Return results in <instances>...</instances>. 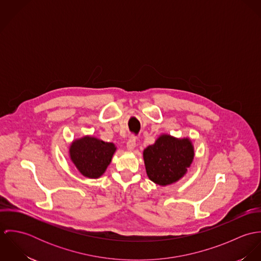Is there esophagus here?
<instances>
[{
    "label": "esophagus",
    "instance_id": "esophagus-1",
    "mask_svg": "<svg viewBox=\"0 0 261 261\" xmlns=\"http://www.w3.org/2000/svg\"><path fill=\"white\" fill-rule=\"evenodd\" d=\"M136 143H137V140H136V137H130L129 140L127 141V144H126V148L128 150H134L136 148Z\"/></svg>",
    "mask_w": 261,
    "mask_h": 261
}]
</instances>
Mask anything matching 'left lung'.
<instances>
[{
    "label": "left lung",
    "mask_w": 261,
    "mask_h": 261,
    "mask_svg": "<svg viewBox=\"0 0 261 261\" xmlns=\"http://www.w3.org/2000/svg\"><path fill=\"white\" fill-rule=\"evenodd\" d=\"M194 158L193 146L188 139L178 140L161 136L144 150L147 174L153 183L166 186L177 182L186 174Z\"/></svg>",
    "instance_id": "1"
}]
</instances>
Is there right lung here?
Wrapping results in <instances>:
<instances>
[{
    "mask_svg": "<svg viewBox=\"0 0 261 261\" xmlns=\"http://www.w3.org/2000/svg\"><path fill=\"white\" fill-rule=\"evenodd\" d=\"M115 148L112 143H106L91 137H84L73 142L69 152L78 171L87 178L100 177L112 162Z\"/></svg>",
    "mask_w": 261,
    "mask_h": 261,
    "instance_id": "add662e5",
    "label": "right lung"
}]
</instances>
